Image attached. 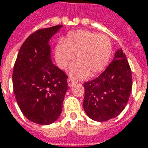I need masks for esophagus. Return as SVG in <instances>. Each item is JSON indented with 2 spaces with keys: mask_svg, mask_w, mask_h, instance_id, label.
<instances>
[{
  "mask_svg": "<svg viewBox=\"0 0 148 148\" xmlns=\"http://www.w3.org/2000/svg\"><path fill=\"white\" fill-rule=\"evenodd\" d=\"M76 81L74 80V79H72V77H69L68 79H67V84H68V86H72L73 84H75Z\"/></svg>",
  "mask_w": 148,
  "mask_h": 148,
  "instance_id": "34e87169",
  "label": "esophagus"
}]
</instances>
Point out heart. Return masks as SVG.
Wrapping results in <instances>:
<instances>
[{"label":"heart","instance_id":"obj_1","mask_svg":"<svg viewBox=\"0 0 148 148\" xmlns=\"http://www.w3.org/2000/svg\"><path fill=\"white\" fill-rule=\"evenodd\" d=\"M112 43L104 34L77 30L60 40L55 48V60L58 66L65 68L75 58L77 62L69 68V73L81 78L99 74L108 63L112 54Z\"/></svg>","mask_w":148,"mask_h":148}]
</instances>
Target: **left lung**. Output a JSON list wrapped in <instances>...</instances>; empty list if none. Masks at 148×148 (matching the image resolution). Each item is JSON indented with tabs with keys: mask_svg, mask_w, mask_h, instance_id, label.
<instances>
[{
	"mask_svg": "<svg viewBox=\"0 0 148 148\" xmlns=\"http://www.w3.org/2000/svg\"><path fill=\"white\" fill-rule=\"evenodd\" d=\"M84 110L96 121L117 116L125 109L132 90V72L122 49L99 77L85 82Z\"/></svg>",
	"mask_w": 148,
	"mask_h": 148,
	"instance_id": "left-lung-1",
	"label": "left lung"
}]
</instances>
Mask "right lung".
<instances>
[{
	"label": "right lung",
	"mask_w": 148,
	"mask_h": 148,
	"mask_svg": "<svg viewBox=\"0 0 148 148\" xmlns=\"http://www.w3.org/2000/svg\"><path fill=\"white\" fill-rule=\"evenodd\" d=\"M62 25L41 28L23 43L12 75L13 88L21 112L32 122L47 125L61 114L67 76L53 65L49 40Z\"/></svg>",
	"instance_id": "1"
}]
</instances>
